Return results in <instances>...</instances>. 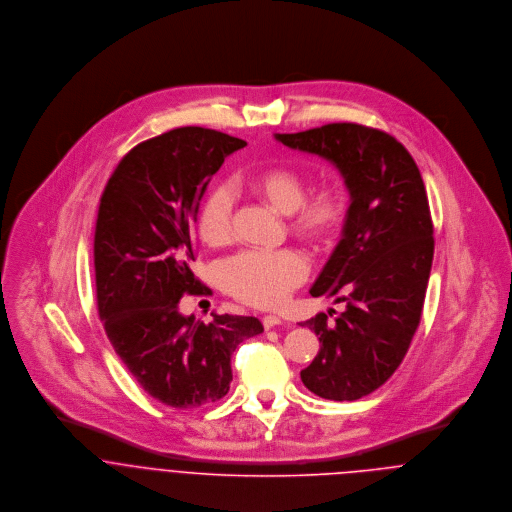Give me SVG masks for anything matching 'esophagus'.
Returning <instances> with one entry per match:
<instances>
[{
    "instance_id": "esophagus-1",
    "label": "esophagus",
    "mask_w": 512,
    "mask_h": 512,
    "mask_svg": "<svg viewBox=\"0 0 512 512\" xmlns=\"http://www.w3.org/2000/svg\"><path fill=\"white\" fill-rule=\"evenodd\" d=\"M262 325H264V329H274V327H278V325H286V321H282V319L276 317V315H266V317L262 319Z\"/></svg>"
}]
</instances>
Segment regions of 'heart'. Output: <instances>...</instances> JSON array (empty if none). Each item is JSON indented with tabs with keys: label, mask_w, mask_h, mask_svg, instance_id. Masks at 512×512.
Returning <instances> with one entry per match:
<instances>
[{
	"label": "heart",
	"mask_w": 512,
	"mask_h": 512,
	"mask_svg": "<svg viewBox=\"0 0 512 512\" xmlns=\"http://www.w3.org/2000/svg\"><path fill=\"white\" fill-rule=\"evenodd\" d=\"M248 187L276 211L292 215V230L311 242H327L345 215L343 193L325 185L305 199V183L299 173L274 167L250 177ZM197 232L211 246H226L234 236V197L228 187L217 185L201 201ZM307 262L295 250H246L220 268V280L236 299L256 307H278L305 282Z\"/></svg>",
	"instance_id": "heart-1"
}]
</instances>
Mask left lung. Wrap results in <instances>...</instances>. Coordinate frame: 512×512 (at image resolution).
<instances>
[{
  "label": "left lung",
  "mask_w": 512,
  "mask_h": 512,
  "mask_svg": "<svg viewBox=\"0 0 512 512\" xmlns=\"http://www.w3.org/2000/svg\"><path fill=\"white\" fill-rule=\"evenodd\" d=\"M276 140L331 161L351 195L343 238L309 290L347 309L303 323L321 349L301 380L321 398L359 400L394 374L420 325L434 260L426 187L408 149L374 128L339 122Z\"/></svg>",
  "instance_id": "obj_1"
}]
</instances>
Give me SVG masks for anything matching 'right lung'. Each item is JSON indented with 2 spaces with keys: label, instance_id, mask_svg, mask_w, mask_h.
<instances>
[{
  "label": "right lung",
  "instance_id": "1",
  "mask_svg": "<svg viewBox=\"0 0 512 512\" xmlns=\"http://www.w3.org/2000/svg\"><path fill=\"white\" fill-rule=\"evenodd\" d=\"M246 146L217 130L187 126L130 149L100 197L94 232L96 301L104 331L149 396L171 408L220 400L230 357L264 331L256 317H185V293H209L193 274V220L224 163Z\"/></svg>",
  "mask_w": 512,
  "mask_h": 512
}]
</instances>
